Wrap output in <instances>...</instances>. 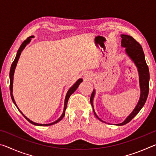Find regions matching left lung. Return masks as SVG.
<instances>
[{
	"label": "left lung",
	"mask_w": 156,
	"mask_h": 156,
	"mask_svg": "<svg viewBox=\"0 0 156 156\" xmlns=\"http://www.w3.org/2000/svg\"><path fill=\"white\" fill-rule=\"evenodd\" d=\"M121 47L125 48V51L126 54L129 57V58L131 60V61L134 63L136 67L138 69V72L139 74V83L140 88V96L138 100V102L136 107L134 108L130 114H129L126 119L122 122L119 124H115L117 126H122L130 122V121L138 114V112L141 110V109L145 104V102L147 99L148 94H149V71L148 66L145 61L144 54L143 49L142 48V46L137 42L133 37L131 36L126 35V34H121ZM96 94V90L94 89L93 93L91 94L90 102L93 111L96 117L98 119L100 120L102 122H105V121L102 120L100 118L96 115V112L94 111V98Z\"/></svg>",
	"instance_id": "obj_1"
}]
</instances>
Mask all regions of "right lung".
Masks as SVG:
<instances>
[{
  "label": "right lung",
  "mask_w": 156,
  "mask_h": 156,
  "mask_svg": "<svg viewBox=\"0 0 156 156\" xmlns=\"http://www.w3.org/2000/svg\"><path fill=\"white\" fill-rule=\"evenodd\" d=\"M34 36H31L30 37H28V38L26 39V40L23 42V43L21 44V45L20 47V48L18 49V51H17V54H16V56L15 59L14 60V62H12V66H11V69H10V72H9V79H10V85H9V89H10V94H11V97H12V101L14 102V105L16 106V107L18 108V109L20 111V112L22 113L23 115V116L27 119L29 122L30 123L34 125H36V126H50V125H54V124H56L57 122H58L59 121L61 120L63 117H64L65 115V110H66V108H67V102H68V100L69 98V97L71 95H72L73 92H74L76 89H78L79 84H80L82 82H83V79L82 78H79L78 80L76 82V83L73 84L72 87H71L69 89L68 91L67 92V94H66V96H65V104H64V109H63V112L62 113V115H60V117L58 118V119L56 120V121H54V122H53L51 123H48V124H39V123H36V122H34L33 121H31V120L29 119L27 117H26V116L23 114L22 113V112L18 109V107L17 106L16 103L14 98V96H13V82H14V72H15V69L16 67V65H17V63L18 60H19V58L21 54V52L23 51V49H25V47L27 46V44H28L29 43H30L31 41V38H34Z\"/></svg>",
  "instance_id": "add662e5"
}]
</instances>
